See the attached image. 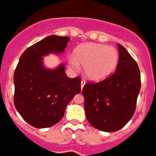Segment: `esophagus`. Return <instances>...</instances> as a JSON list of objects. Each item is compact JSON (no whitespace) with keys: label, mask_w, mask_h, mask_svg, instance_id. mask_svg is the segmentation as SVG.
I'll use <instances>...</instances> for the list:
<instances>
[{"label":"esophagus","mask_w":156,"mask_h":156,"mask_svg":"<svg viewBox=\"0 0 156 156\" xmlns=\"http://www.w3.org/2000/svg\"><path fill=\"white\" fill-rule=\"evenodd\" d=\"M85 83H86V81H85L84 80H81V85H80V86H81V89H83V88H84Z\"/></svg>","instance_id":"obj_1"}]
</instances>
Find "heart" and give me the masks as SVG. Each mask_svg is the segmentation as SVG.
Listing matches in <instances>:
<instances>
[{
  "label": "heart",
  "mask_w": 156,
  "mask_h": 156,
  "mask_svg": "<svg viewBox=\"0 0 156 156\" xmlns=\"http://www.w3.org/2000/svg\"><path fill=\"white\" fill-rule=\"evenodd\" d=\"M119 62V53L114 47L105 44L88 43L78 47L74 54L67 58L68 66L78 71L80 65L84 74L93 80H100L114 72Z\"/></svg>",
  "instance_id": "obj_1"
}]
</instances>
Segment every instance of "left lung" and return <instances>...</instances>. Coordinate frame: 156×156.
Returning <instances> with one entry per match:
<instances>
[{
    "label": "left lung",
    "mask_w": 156,
    "mask_h": 156,
    "mask_svg": "<svg viewBox=\"0 0 156 156\" xmlns=\"http://www.w3.org/2000/svg\"><path fill=\"white\" fill-rule=\"evenodd\" d=\"M119 62L115 72L98 82H87L82 89L84 110L93 127L115 132L134 114L141 89L139 67L126 49L118 44Z\"/></svg>",
    "instance_id": "8db88e82"
}]
</instances>
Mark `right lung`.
I'll use <instances>...</instances> for the list:
<instances>
[{
    "mask_svg": "<svg viewBox=\"0 0 156 156\" xmlns=\"http://www.w3.org/2000/svg\"><path fill=\"white\" fill-rule=\"evenodd\" d=\"M69 41L67 37L49 36L27 48L19 58L14 75V103L23 119L33 127L57 124L70 101L80 92L81 78H68L64 65L55 70L42 65V57L61 54Z\"/></svg>",
    "mask_w": 156,
    "mask_h": 156,
    "instance_id": "add662e5",
    "label": "right lung"
}]
</instances>
